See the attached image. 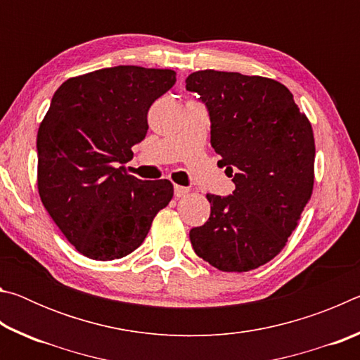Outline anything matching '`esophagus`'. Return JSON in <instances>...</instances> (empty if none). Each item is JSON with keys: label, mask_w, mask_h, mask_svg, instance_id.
<instances>
[{"label": "esophagus", "mask_w": 360, "mask_h": 360, "mask_svg": "<svg viewBox=\"0 0 360 360\" xmlns=\"http://www.w3.org/2000/svg\"><path fill=\"white\" fill-rule=\"evenodd\" d=\"M191 192V188L188 187H184V186H174V195L176 197H186V195Z\"/></svg>", "instance_id": "obj_1"}]
</instances>
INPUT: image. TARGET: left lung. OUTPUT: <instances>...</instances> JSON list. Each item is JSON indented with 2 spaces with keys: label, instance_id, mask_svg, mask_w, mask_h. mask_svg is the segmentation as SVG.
<instances>
[{
  "label": "left lung",
  "instance_id": "8db88e82",
  "mask_svg": "<svg viewBox=\"0 0 360 360\" xmlns=\"http://www.w3.org/2000/svg\"><path fill=\"white\" fill-rule=\"evenodd\" d=\"M210 112L217 165L235 184L208 193L210 219L191 230L195 254L221 271H249L281 252L313 192L314 136L275 79L205 70L186 79Z\"/></svg>",
  "mask_w": 360,
  "mask_h": 360
}]
</instances>
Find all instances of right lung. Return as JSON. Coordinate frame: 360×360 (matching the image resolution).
I'll return each mask as SVG.
<instances>
[{
  "label": "right lung",
  "mask_w": 360,
  "mask_h": 360,
  "mask_svg": "<svg viewBox=\"0 0 360 360\" xmlns=\"http://www.w3.org/2000/svg\"><path fill=\"white\" fill-rule=\"evenodd\" d=\"M176 82L172 70L114 66L65 81L38 130L41 202L85 257L129 255L173 198L168 179L141 181L124 163L148 133V111Z\"/></svg>",
  "instance_id": "1"
}]
</instances>
